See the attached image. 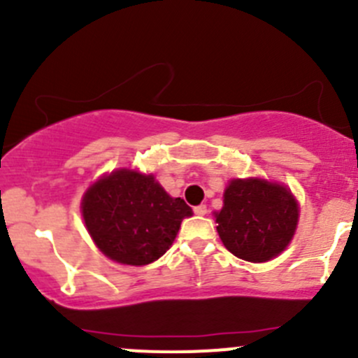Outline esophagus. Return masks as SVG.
<instances>
[{
  "instance_id": "obj_1",
  "label": "esophagus",
  "mask_w": 358,
  "mask_h": 358,
  "mask_svg": "<svg viewBox=\"0 0 358 358\" xmlns=\"http://www.w3.org/2000/svg\"><path fill=\"white\" fill-rule=\"evenodd\" d=\"M194 213H196L197 216H204L206 213H208V208H206L204 204H201V206H196V208H194Z\"/></svg>"
}]
</instances>
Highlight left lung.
I'll return each instance as SVG.
<instances>
[{
  "label": "left lung",
  "mask_w": 358,
  "mask_h": 358,
  "mask_svg": "<svg viewBox=\"0 0 358 358\" xmlns=\"http://www.w3.org/2000/svg\"><path fill=\"white\" fill-rule=\"evenodd\" d=\"M215 216L223 246L237 258L263 263L289 246L299 209L287 187L262 178H236Z\"/></svg>",
  "instance_id": "obj_1"
}]
</instances>
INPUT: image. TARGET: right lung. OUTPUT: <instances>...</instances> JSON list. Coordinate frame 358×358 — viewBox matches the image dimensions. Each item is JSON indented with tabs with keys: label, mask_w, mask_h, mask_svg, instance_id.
<instances>
[{
	"label": "right lung",
	"mask_w": 358,
	"mask_h": 358,
	"mask_svg": "<svg viewBox=\"0 0 358 358\" xmlns=\"http://www.w3.org/2000/svg\"><path fill=\"white\" fill-rule=\"evenodd\" d=\"M85 225L96 248L122 265L142 266L161 258L192 209L171 197L154 175L117 169L96 180L81 202Z\"/></svg>",
	"instance_id": "1"
}]
</instances>
